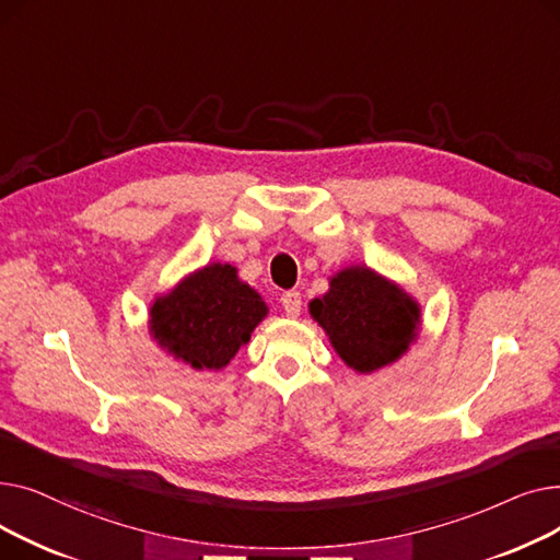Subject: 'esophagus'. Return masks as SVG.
<instances>
[{
	"label": "esophagus",
	"mask_w": 560,
	"mask_h": 560,
	"mask_svg": "<svg viewBox=\"0 0 560 560\" xmlns=\"http://www.w3.org/2000/svg\"><path fill=\"white\" fill-rule=\"evenodd\" d=\"M281 306L288 317H300L302 313V295L298 290H288L281 295Z\"/></svg>",
	"instance_id": "34e87169"
}]
</instances>
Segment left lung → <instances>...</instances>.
Wrapping results in <instances>:
<instances>
[{"label":"left lung","instance_id":"8db88e82","mask_svg":"<svg viewBox=\"0 0 560 560\" xmlns=\"http://www.w3.org/2000/svg\"><path fill=\"white\" fill-rule=\"evenodd\" d=\"M311 317L325 329L336 354L359 374L399 361L418 340L422 308L408 292L368 265H349L311 300Z\"/></svg>","mask_w":560,"mask_h":560}]
</instances>
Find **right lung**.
<instances>
[{"label":"right lung","mask_w":560,"mask_h":560,"mask_svg":"<svg viewBox=\"0 0 560 560\" xmlns=\"http://www.w3.org/2000/svg\"><path fill=\"white\" fill-rule=\"evenodd\" d=\"M268 304L229 262L190 272L150 308L156 345L192 370H222L249 342Z\"/></svg>","instance_id":"right-lung-1"}]
</instances>
